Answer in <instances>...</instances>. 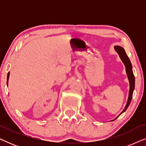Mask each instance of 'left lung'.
<instances>
[{
  "label": "left lung",
  "instance_id": "1",
  "mask_svg": "<svg viewBox=\"0 0 146 146\" xmlns=\"http://www.w3.org/2000/svg\"><path fill=\"white\" fill-rule=\"evenodd\" d=\"M114 48L115 50V51H116L117 54H119V57H120V58L121 60H122L123 64H124V65L125 66V69H126L127 76V78H128V80L129 82V92L128 100H127L126 106H125L124 110H123L122 111V112H121V113H123V112H124V111L127 110V108H128L129 104H130V102H131V98H132L133 90H134V88H135V77H134V75H133V74L132 66H131V62H130V60H129V58L127 57V56L126 54V53H125L124 49H123L122 47L119 46H115L114 47ZM113 120H115V119H113Z\"/></svg>",
  "mask_w": 146,
  "mask_h": 146
}]
</instances>
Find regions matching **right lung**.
<instances>
[{
	"mask_svg": "<svg viewBox=\"0 0 146 146\" xmlns=\"http://www.w3.org/2000/svg\"><path fill=\"white\" fill-rule=\"evenodd\" d=\"M9 72L8 73V75H7V84H8V80H9Z\"/></svg>",
	"mask_w": 146,
	"mask_h": 146,
	"instance_id": "add662e5",
	"label": "right lung"
}]
</instances>
